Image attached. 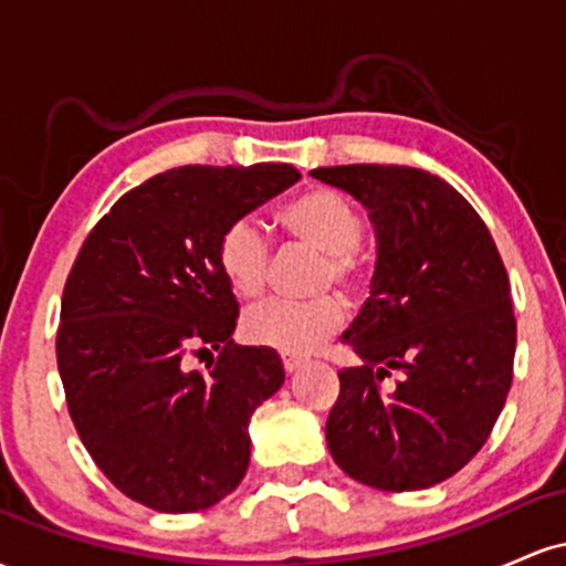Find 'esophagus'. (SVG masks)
Returning <instances> with one entry per match:
<instances>
[{
	"mask_svg": "<svg viewBox=\"0 0 566 566\" xmlns=\"http://www.w3.org/2000/svg\"><path fill=\"white\" fill-rule=\"evenodd\" d=\"M282 365H284V373L292 375V373H297V369L303 367V359H297V356H287V354H284V356H282Z\"/></svg>",
	"mask_w": 566,
	"mask_h": 566,
	"instance_id": "obj_1",
	"label": "esophagus"
}]
</instances>
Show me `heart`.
<instances>
[{"mask_svg":"<svg viewBox=\"0 0 566 566\" xmlns=\"http://www.w3.org/2000/svg\"><path fill=\"white\" fill-rule=\"evenodd\" d=\"M282 226L297 242L322 252V287L354 290L361 282V261L356 255L365 239V216L333 188H311L290 201ZM218 265L239 297H258L265 290L271 269V247L255 220L239 218L218 239ZM346 319L337 297L314 303L265 301L252 305L242 319V333L255 346L282 354H308L333 337Z\"/></svg>","mask_w":566,"mask_h":566,"instance_id":"heart-1","label":"heart"}]
</instances>
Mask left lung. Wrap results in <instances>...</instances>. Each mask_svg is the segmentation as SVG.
<instances>
[{
    "instance_id": "1",
    "label": "left lung",
    "mask_w": 566,
    "mask_h": 566,
    "mask_svg": "<svg viewBox=\"0 0 566 566\" xmlns=\"http://www.w3.org/2000/svg\"><path fill=\"white\" fill-rule=\"evenodd\" d=\"M365 205L378 242L369 297L340 340L329 454L356 482L412 492L484 447L513 380L511 284L484 220L439 175L399 165L316 167ZM400 373L394 389L379 382Z\"/></svg>"
}]
</instances>
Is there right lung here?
<instances>
[{"label":"right lung","instance_id":"add662e5","mask_svg":"<svg viewBox=\"0 0 566 566\" xmlns=\"http://www.w3.org/2000/svg\"><path fill=\"white\" fill-rule=\"evenodd\" d=\"M301 180L292 165H188L127 191L66 279L57 369L71 420L116 490L161 513L210 509L250 465V418L284 382L274 348L231 340L220 274L233 220ZM219 350L207 374L188 349Z\"/></svg>","mask_w":566,"mask_h":566}]
</instances>
